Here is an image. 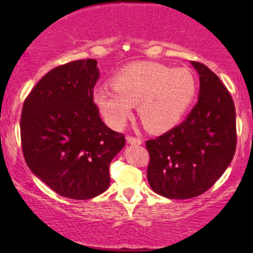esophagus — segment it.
Wrapping results in <instances>:
<instances>
[{
    "label": "esophagus",
    "mask_w": 253,
    "mask_h": 253,
    "mask_svg": "<svg viewBox=\"0 0 253 253\" xmlns=\"http://www.w3.org/2000/svg\"><path fill=\"white\" fill-rule=\"evenodd\" d=\"M126 140H127V143L132 144V145H140L141 143H143V140H141L140 138H136V136H133V135H127Z\"/></svg>",
    "instance_id": "34e87169"
}]
</instances>
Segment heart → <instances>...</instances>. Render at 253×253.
I'll return each mask as SVG.
<instances>
[{"mask_svg": "<svg viewBox=\"0 0 253 253\" xmlns=\"http://www.w3.org/2000/svg\"><path fill=\"white\" fill-rule=\"evenodd\" d=\"M112 86L95 89L94 102L104 121L115 129L123 128L135 104L147 129L172 128L196 94V80L189 70L153 62L126 66L112 78Z\"/></svg>", "mask_w": 253, "mask_h": 253, "instance_id": "heart-1", "label": "heart"}]
</instances>
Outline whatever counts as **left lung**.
<instances>
[{"label": "left lung", "instance_id": "8db88e82", "mask_svg": "<svg viewBox=\"0 0 253 253\" xmlns=\"http://www.w3.org/2000/svg\"><path fill=\"white\" fill-rule=\"evenodd\" d=\"M191 64L200 76L199 101L181 125L146 141L150 187L173 200L191 199L210 189L227 169L237 146L231 94L207 66Z\"/></svg>", "mask_w": 253, "mask_h": 253}]
</instances>
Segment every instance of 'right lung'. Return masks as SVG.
<instances>
[{
    "label": "right lung",
    "instance_id": "add662e5",
    "mask_svg": "<svg viewBox=\"0 0 253 253\" xmlns=\"http://www.w3.org/2000/svg\"><path fill=\"white\" fill-rule=\"evenodd\" d=\"M97 60L57 66L36 84L22 107L20 132L28 168L60 196L88 200L110 184L109 165L125 135L107 127L94 102Z\"/></svg>",
    "mask_w": 253,
    "mask_h": 253
}]
</instances>
